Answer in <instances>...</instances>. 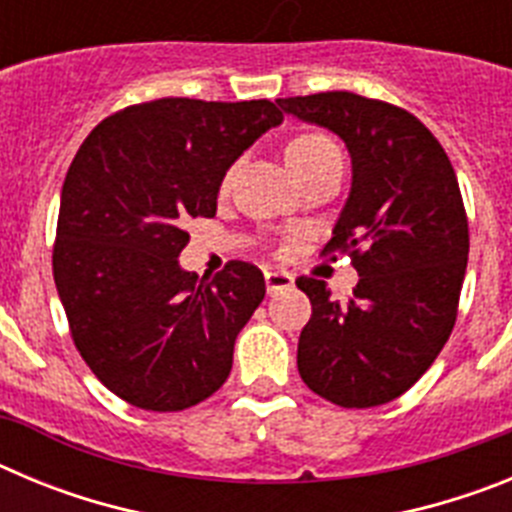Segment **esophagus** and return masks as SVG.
<instances>
[{
    "instance_id": "1",
    "label": "esophagus",
    "mask_w": 512,
    "mask_h": 512,
    "mask_svg": "<svg viewBox=\"0 0 512 512\" xmlns=\"http://www.w3.org/2000/svg\"><path fill=\"white\" fill-rule=\"evenodd\" d=\"M264 279H266V292H269V295H277V292H282V289L295 287V277H292V274H287V271L266 269Z\"/></svg>"
}]
</instances>
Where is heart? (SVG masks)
<instances>
[{"label":"heart","instance_id":"1","mask_svg":"<svg viewBox=\"0 0 512 512\" xmlns=\"http://www.w3.org/2000/svg\"><path fill=\"white\" fill-rule=\"evenodd\" d=\"M338 156L336 143L323 133H300L289 140L284 146V158H287V166L292 169V174L300 179L305 171H310L312 166L323 164L325 158Z\"/></svg>","mask_w":512,"mask_h":512}]
</instances>
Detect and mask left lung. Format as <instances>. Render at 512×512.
<instances>
[{
  "label": "left lung",
  "instance_id": "1",
  "mask_svg": "<svg viewBox=\"0 0 512 512\" xmlns=\"http://www.w3.org/2000/svg\"><path fill=\"white\" fill-rule=\"evenodd\" d=\"M287 115L336 133L351 192L325 251H346L359 282L348 302L300 277L312 315L297 369L315 395L374 408L408 392L449 341L467 271L469 225L454 166L418 117L351 92L277 99Z\"/></svg>",
  "mask_w": 512,
  "mask_h": 512
}]
</instances>
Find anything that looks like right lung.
<instances>
[{
    "label": "right lung",
    "instance_id": "1",
    "mask_svg": "<svg viewBox=\"0 0 512 512\" xmlns=\"http://www.w3.org/2000/svg\"><path fill=\"white\" fill-rule=\"evenodd\" d=\"M282 120L269 99L166 97L99 122L71 161L53 279L81 359L135 408H192L228 379L264 274L246 261L215 279L182 269L184 228L215 217L225 171Z\"/></svg>",
    "mask_w": 512,
    "mask_h": 512
}]
</instances>
